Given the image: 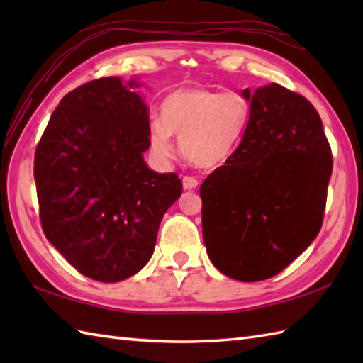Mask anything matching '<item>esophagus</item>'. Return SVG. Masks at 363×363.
Masks as SVG:
<instances>
[{
  "label": "esophagus",
  "mask_w": 363,
  "mask_h": 363,
  "mask_svg": "<svg viewBox=\"0 0 363 363\" xmlns=\"http://www.w3.org/2000/svg\"><path fill=\"white\" fill-rule=\"evenodd\" d=\"M182 186L186 190H194L198 187V179L194 176H184L182 177Z\"/></svg>",
  "instance_id": "esophagus-1"
}]
</instances>
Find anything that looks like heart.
Returning <instances> with one entry per match:
<instances>
[{
    "mask_svg": "<svg viewBox=\"0 0 363 363\" xmlns=\"http://www.w3.org/2000/svg\"><path fill=\"white\" fill-rule=\"evenodd\" d=\"M251 120V103L238 91L181 89L160 106V118L151 121L148 143L152 154L168 159L173 152L172 135L191 164L218 167L233 156Z\"/></svg>",
    "mask_w": 363,
    "mask_h": 363,
    "instance_id": "b5f03b06",
    "label": "heart"
}]
</instances>
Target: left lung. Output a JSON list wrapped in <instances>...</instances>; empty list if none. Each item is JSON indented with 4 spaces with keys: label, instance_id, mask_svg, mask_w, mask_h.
I'll use <instances>...</instances> for the list:
<instances>
[{
    "label": "left lung",
    "instance_id": "left-lung-1",
    "mask_svg": "<svg viewBox=\"0 0 363 363\" xmlns=\"http://www.w3.org/2000/svg\"><path fill=\"white\" fill-rule=\"evenodd\" d=\"M243 95L251 120L242 143L199 195L211 262L233 279L257 282L281 273L318 235L333 152L303 95L279 84Z\"/></svg>",
    "mask_w": 363,
    "mask_h": 363
}]
</instances>
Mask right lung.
Masks as SVG:
<instances>
[{
  "mask_svg": "<svg viewBox=\"0 0 363 363\" xmlns=\"http://www.w3.org/2000/svg\"><path fill=\"white\" fill-rule=\"evenodd\" d=\"M133 79L90 81L60 99L34 156L46 238L84 276L118 282L148 264L176 173L146 167L148 107Z\"/></svg>",
  "mask_w": 363,
  "mask_h": 363,
  "instance_id": "obj_1",
  "label": "right lung"
}]
</instances>
